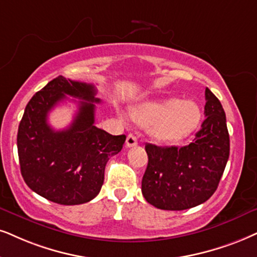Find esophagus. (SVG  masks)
<instances>
[{"instance_id":"1","label":"esophagus","mask_w":257,"mask_h":257,"mask_svg":"<svg viewBox=\"0 0 257 257\" xmlns=\"http://www.w3.org/2000/svg\"><path fill=\"white\" fill-rule=\"evenodd\" d=\"M125 145H126V147H134V146L138 145V139H136L133 134H129L128 136H126Z\"/></svg>"}]
</instances>
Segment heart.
Instances as JSON below:
<instances>
[{"label": "heart", "mask_w": 257, "mask_h": 257, "mask_svg": "<svg viewBox=\"0 0 257 257\" xmlns=\"http://www.w3.org/2000/svg\"><path fill=\"white\" fill-rule=\"evenodd\" d=\"M132 118L140 125L148 126V134L155 141L173 142L197 128L201 111L193 100L172 97L142 103L133 109Z\"/></svg>", "instance_id": "heart-1"}]
</instances>
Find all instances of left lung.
Returning a JSON list of instances; mask_svg holds the SVG:
<instances>
[{
    "label": "left lung",
    "instance_id": "8db88e82",
    "mask_svg": "<svg viewBox=\"0 0 257 257\" xmlns=\"http://www.w3.org/2000/svg\"><path fill=\"white\" fill-rule=\"evenodd\" d=\"M205 99V119L191 144L146 145L148 165L142 194L158 209H191L206 201L218 187L229 159L230 139L223 106L207 87Z\"/></svg>",
    "mask_w": 257,
    "mask_h": 257
}]
</instances>
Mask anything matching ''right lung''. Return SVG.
<instances>
[{
    "mask_svg": "<svg viewBox=\"0 0 257 257\" xmlns=\"http://www.w3.org/2000/svg\"><path fill=\"white\" fill-rule=\"evenodd\" d=\"M66 94L83 99L69 128L54 131L48 112ZM96 87L59 76L32 97L19 124L21 174L39 196L61 205L92 200L102 188L109 158L121 152L125 135H111L95 123Z\"/></svg>",
    "mask_w": 257,
    "mask_h": 257,
    "instance_id": "right-lung-1",
    "label": "right lung"
}]
</instances>
